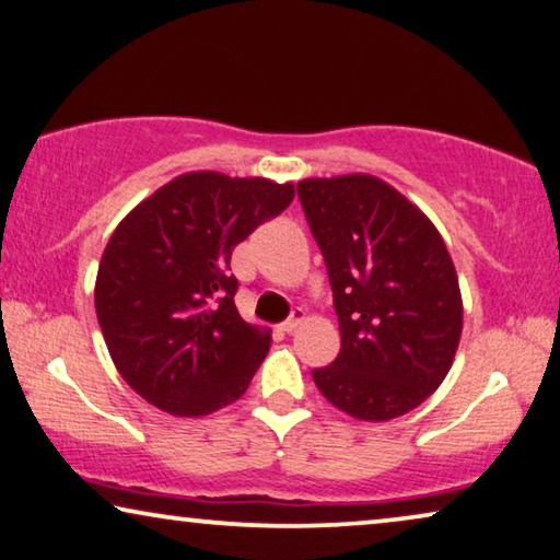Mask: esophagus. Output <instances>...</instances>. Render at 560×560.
<instances>
[{"instance_id":"34e87169","label":"esophagus","mask_w":560,"mask_h":560,"mask_svg":"<svg viewBox=\"0 0 560 560\" xmlns=\"http://www.w3.org/2000/svg\"><path fill=\"white\" fill-rule=\"evenodd\" d=\"M304 322H306V312H304V308H302V306H296V308H294V312H291V316H289V319L281 324V329H283V331H289V334H291V331H296L299 327H302V324H304Z\"/></svg>"}]
</instances>
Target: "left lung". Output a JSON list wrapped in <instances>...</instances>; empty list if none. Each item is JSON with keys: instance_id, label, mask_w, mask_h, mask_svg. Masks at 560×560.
Returning <instances> with one entry per match:
<instances>
[{"instance_id": "obj_1", "label": "left lung", "mask_w": 560, "mask_h": 560, "mask_svg": "<svg viewBox=\"0 0 560 560\" xmlns=\"http://www.w3.org/2000/svg\"><path fill=\"white\" fill-rule=\"evenodd\" d=\"M324 254L339 319V357L314 385L354 420L387 422L422 405L453 366L463 296L428 215L377 175L296 186Z\"/></svg>"}]
</instances>
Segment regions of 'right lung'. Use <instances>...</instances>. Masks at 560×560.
Masks as SVG:
<instances>
[{
  "mask_svg": "<svg viewBox=\"0 0 560 560\" xmlns=\"http://www.w3.org/2000/svg\"><path fill=\"white\" fill-rule=\"evenodd\" d=\"M294 183L183 173L132 208L100 258L95 308L122 380L158 410L203 417L244 395L271 331L241 319L231 254Z\"/></svg>",
  "mask_w": 560,
  "mask_h": 560,
  "instance_id": "1",
  "label": "right lung"
}]
</instances>
